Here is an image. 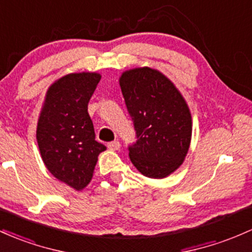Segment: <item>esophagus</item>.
<instances>
[{
    "instance_id": "obj_1",
    "label": "esophagus",
    "mask_w": 252,
    "mask_h": 252,
    "mask_svg": "<svg viewBox=\"0 0 252 252\" xmlns=\"http://www.w3.org/2000/svg\"><path fill=\"white\" fill-rule=\"evenodd\" d=\"M107 147H109V149H111V151H118L121 148L120 141H112V142H110L107 145Z\"/></svg>"
}]
</instances>
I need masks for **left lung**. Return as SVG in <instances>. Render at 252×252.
Here are the masks:
<instances>
[{
	"instance_id": "8db88e82",
	"label": "left lung",
	"mask_w": 252,
	"mask_h": 252,
	"mask_svg": "<svg viewBox=\"0 0 252 252\" xmlns=\"http://www.w3.org/2000/svg\"><path fill=\"white\" fill-rule=\"evenodd\" d=\"M122 94L136 131L129 146L134 166L149 178H165L181 166L191 141V113L176 86L148 67L120 77Z\"/></svg>"
}]
</instances>
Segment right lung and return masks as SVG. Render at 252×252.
I'll use <instances>...</instances> for the list:
<instances>
[{"instance_id":"right-lung-1","label":"right lung","mask_w":252,"mask_h":252,"mask_svg":"<svg viewBox=\"0 0 252 252\" xmlns=\"http://www.w3.org/2000/svg\"><path fill=\"white\" fill-rule=\"evenodd\" d=\"M98 73H73L49 87L37 126L41 159L50 172L75 190L93 177L106 147L95 141L88 101L100 81Z\"/></svg>"}]
</instances>
